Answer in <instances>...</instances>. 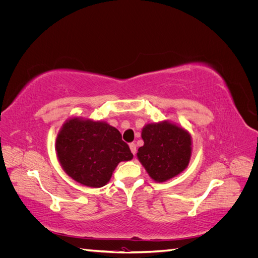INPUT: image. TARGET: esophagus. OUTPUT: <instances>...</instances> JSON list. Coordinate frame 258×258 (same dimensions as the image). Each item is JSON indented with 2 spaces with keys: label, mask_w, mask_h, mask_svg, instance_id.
I'll use <instances>...</instances> for the list:
<instances>
[{
  "label": "esophagus",
  "mask_w": 258,
  "mask_h": 258,
  "mask_svg": "<svg viewBox=\"0 0 258 258\" xmlns=\"http://www.w3.org/2000/svg\"><path fill=\"white\" fill-rule=\"evenodd\" d=\"M129 147H130V151H131V153L134 154V155H136V154H137V145H136L135 143H130Z\"/></svg>",
  "instance_id": "34e87169"
}]
</instances>
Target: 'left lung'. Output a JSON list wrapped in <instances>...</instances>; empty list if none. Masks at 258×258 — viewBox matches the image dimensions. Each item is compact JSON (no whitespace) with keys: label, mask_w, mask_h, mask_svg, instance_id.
<instances>
[{"label":"left lung","mask_w":258,"mask_h":258,"mask_svg":"<svg viewBox=\"0 0 258 258\" xmlns=\"http://www.w3.org/2000/svg\"><path fill=\"white\" fill-rule=\"evenodd\" d=\"M141 136L144 145L138 150V159L155 182H166L188 166L192 142L183 127L168 120L146 123Z\"/></svg>","instance_id":"1"}]
</instances>
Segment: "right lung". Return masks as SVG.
I'll return each instance as SVG.
<instances>
[{"instance_id":"1","label":"right lung","mask_w":258,"mask_h":258,"mask_svg":"<svg viewBox=\"0 0 258 258\" xmlns=\"http://www.w3.org/2000/svg\"><path fill=\"white\" fill-rule=\"evenodd\" d=\"M54 147L64 172L75 182L93 188L106 185L118 163L134 157L115 127L81 117L63 123Z\"/></svg>"}]
</instances>
